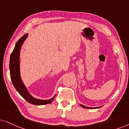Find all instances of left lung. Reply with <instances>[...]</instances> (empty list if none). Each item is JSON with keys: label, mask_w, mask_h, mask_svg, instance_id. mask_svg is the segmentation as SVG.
<instances>
[{"label": "left lung", "mask_w": 129, "mask_h": 129, "mask_svg": "<svg viewBox=\"0 0 129 129\" xmlns=\"http://www.w3.org/2000/svg\"><path fill=\"white\" fill-rule=\"evenodd\" d=\"M80 106H81L82 107H83V108H85V109H94V107H87V106H84V105H82V104H80ZM97 108H99V107H95V109H97Z\"/></svg>", "instance_id": "obj_1"}]
</instances>
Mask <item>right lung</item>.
Here are the masks:
<instances>
[{
    "label": "right lung",
    "mask_w": 129,
    "mask_h": 129,
    "mask_svg": "<svg viewBox=\"0 0 129 129\" xmlns=\"http://www.w3.org/2000/svg\"><path fill=\"white\" fill-rule=\"evenodd\" d=\"M28 34H25L23 37L19 39L18 42L15 45V47L12 52L10 57L9 69L10 75H11V80L16 88L20 95L23 99H25L27 102L34 105H44L51 103L54 100L55 95L52 99L47 100H42L35 99L32 97L27 91L26 88L23 84V82L21 80L20 75V68H19V54L21 47L23 43L26 38Z\"/></svg>",
    "instance_id": "right-lung-1"
}]
</instances>
